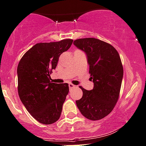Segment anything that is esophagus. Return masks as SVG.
Here are the masks:
<instances>
[{"label":"esophagus","instance_id":"obj_1","mask_svg":"<svg viewBox=\"0 0 146 146\" xmlns=\"http://www.w3.org/2000/svg\"><path fill=\"white\" fill-rule=\"evenodd\" d=\"M76 87V86L74 85V84H72V83H69V90H72V89L74 88V87Z\"/></svg>","mask_w":146,"mask_h":146}]
</instances>
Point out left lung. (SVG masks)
<instances>
[{
  "instance_id": "8db88e82",
  "label": "left lung",
  "mask_w": 146,
  "mask_h": 146,
  "mask_svg": "<svg viewBox=\"0 0 146 146\" xmlns=\"http://www.w3.org/2000/svg\"><path fill=\"white\" fill-rule=\"evenodd\" d=\"M74 44L87 54L94 82L92 90L80 87L83 95L76 104L86 118L100 120L112 112L118 100L123 77L120 55L111 44L98 38H79Z\"/></svg>"
}]
</instances>
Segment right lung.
<instances>
[{
  "instance_id": "add662e5",
  "label": "right lung",
  "mask_w": 146,
  "mask_h": 146,
  "mask_svg": "<svg viewBox=\"0 0 146 146\" xmlns=\"http://www.w3.org/2000/svg\"><path fill=\"white\" fill-rule=\"evenodd\" d=\"M73 40L38 43L24 54L17 68L18 92L22 103L37 121L50 125L59 119L69 93L67 83L51 82L50 74L56 69L60 55Z\"/></svg>"
}]
</instances>
